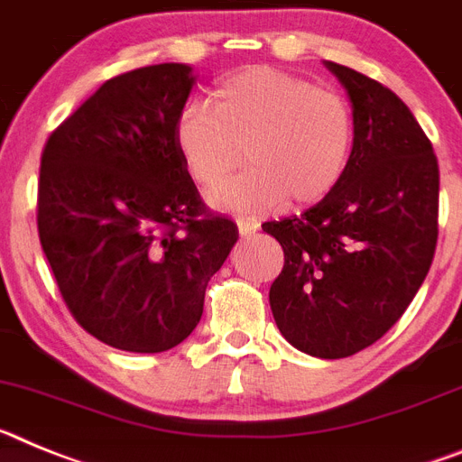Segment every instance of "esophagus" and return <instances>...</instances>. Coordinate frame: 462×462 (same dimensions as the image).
I'll use <instances>...</instances> for the list:
<instances>
[{
	"mask_svg": "<svg viewBox=\"0 0 462 462\" xmlns=\"http://www.w3.org/2000/svg\"><path fill=\"white\" fill-rule=\"evenodd\" d=\"M236 227H239V235H242L244 239H251V236H255V232L260 230V226L255 220H239Z\"/></svg>",
	"mask_w": 462,
	"mask_h": 462,
	"instance_id": "34e87169",
	"label": "esophagus"
}]
</instances>
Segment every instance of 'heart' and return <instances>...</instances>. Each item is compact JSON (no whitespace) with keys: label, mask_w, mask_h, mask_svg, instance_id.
Here are the masks:
<instances>
[{"label":"heart","mask_w":462,"mask_h":462,"mask_svg":"<svg viewBox=\"0 0 462 462\" xmlns=\"http://www.w3.org/2000/svg\"><path fill=\"white\" fill-rule=\"evenodd\" d=\"M211 106H183L174 143L188 179L202 190L223 181L244 151L251 170L208 195L220 211L263 216L288 199L309 207L342 183L356 132L337 95L300 76L255 67L220 83Z\"/></svg>","instance_id":"heart-1"}]
</instances>
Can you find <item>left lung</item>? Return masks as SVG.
<instances>
[{
  "label": "left lung",
  "instance_id": "left-lung-1",
  "mask_svg": "<svg viewBox=\"0 0 462 462\" xmlns=\"http://www.w3.org/2000/svg\"><path fill=\"white\" fill-rule=\"evenodd\" d=\"M351 102L342 183L302 216L264 223L286 263L270 288L281 335L316 358H346L386 335L414 300L437 246L439 167L393 90L326 62Z\"/></svg>",
  "mask_w": 462,
  "mask_h": 462
}]
</instances>
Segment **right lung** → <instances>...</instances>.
<instances>
[{
    "label": "right lung",
    "instance_id": "add662e5",
    "mask_svg": "<svg viewBox=\"0 0 462 462\" xmlns=\"http://www.w3.org/2000/svg\"><path fill=\"white\" fill-rule=\"evenodd\" d=\"M192 67L120 74L48 136L39 239L83 330L120 351L160 353L202 319L208 279L236 226L208 214L174 143Z\"/></svg>",
    "mask_w": 462,
    "mask_h": 462
}]
</instances>
